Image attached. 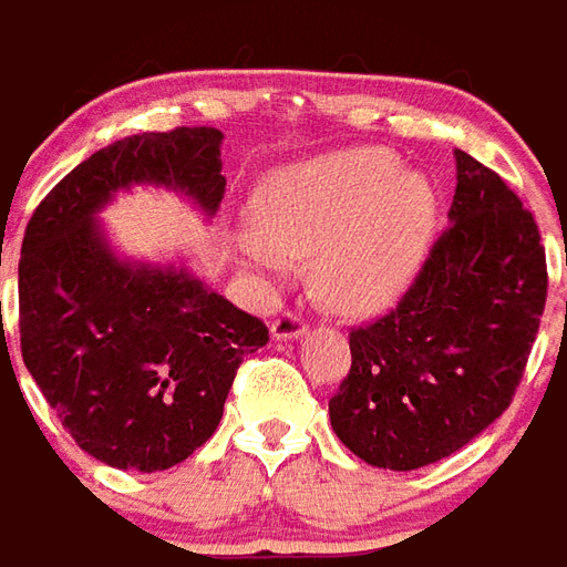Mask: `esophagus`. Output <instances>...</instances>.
I'll return each mask as SVG.
<instances>
[{"label": "esophagus", "instance_id": "1", "mask_svg": "<svg viewBox=\"0 0 567 567\" xmlns=\"http://www.w3.org/2000/svg\"><path fill=\"white\" fill-rule=\"evenodd\" d=\"M308 323L302 320V315H296V311H280V315L271 320V336L275 339H296V336H302Z\"/></svg>", "mask_w": 567, "mask_h": 567}]
</instances>
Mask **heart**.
I'll return each mask as SVG.
<instances>
[{
	"mask_svg": "<svg viewBox=\"0 0 567 567\" xmlns=\"http://www.w3.org/2000/svg\"><path fill=\"white\" fill-rule=\"evenodd\" d=\"M240 256L280 275L290 256L315 259L317 287L341 311H375L415 277L436 228V192L391 152L341 148L265 179Z\"/></svg>",
	"mask_w": 567,
	"mask_h": 567,
	"instance_id": "b5f03b06",
	"label": "heart"
}]
</instances>
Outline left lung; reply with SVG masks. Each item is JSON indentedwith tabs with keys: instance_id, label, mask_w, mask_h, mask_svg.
<instances>
[{
	"instance_id": "8db88e82",
	"label": "left lung",
	"mask_w": 567,
	"mask_h": 567,
	"mask_svg": "<svg viewBox=\"0 0 567 567\" xmlns=\"http://www.w3.org/2000/svg\"><path fill=\"white\" fill-rule=\"evenodd\" d=\"M455 162L452 223L400 302L348 332L329 400L332 431L372 467H427L501 419L547 305L534 216L495 171L461 148Z\"/></svg>"
}]
</instances>
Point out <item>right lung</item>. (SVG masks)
I'll return each instance as SVG.
<instances>
[{"mask_svg": "<svg viewBox=\"0 0 567 567\" xmlns=\"http://www.w3.org/2000/svg\"><path fill=\"white\" fill-rule=\"evenodd\" d=\"M219 143L216 127L115 140L63 176L23 231L20 354L79 449L110 467L186 461L216 431L244 357L268 341L259 317L186 271L118 262L94 223L131 183L179 188L213 213L226 192Z\"/></svg>", "mask_w": 567, "mask_h": 567, "instance_id": "1", "label": "right lung"}]
</instances>
